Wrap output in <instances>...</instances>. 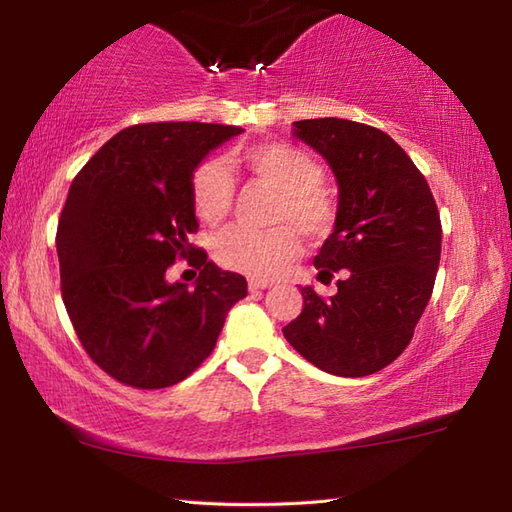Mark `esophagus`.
I'll return each mask as SVG.
<instances>
[{
	"instance_id": "34e87169",
	"label": "esophagus",
	"mask_w": 512,
	"mask_h": 512,
	"mask_svg": "<svg viewBox=\"0 0 512 512\" xmlns=\"http://www.w3.org/2000/svg\"><path fill=\"white\" fill-rule=\"evenodd\" d=\"M273 286V281H266V279H250L248 281V290L250 292H257V290H266Z\"/></svg>"
}]
</instances>
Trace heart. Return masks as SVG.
<instances>
[{
    "label": "heart",
    "instance_id": "b5f03b06",
    "mask_svg": "<svg viewBox=\"0 0 512 512\" xmlns=\"http://www.w3.org/2000/svg\"><path fill=\"white\" fill-rule=\"evenodd\" d=\"M231 165L279 191L273 220L277 226H233L215 239V262L253 279H273L301 253V235L330 237L339 224V200L323 184L317 158L288 143H255L231 154ZM189 195L195 215L206 224L224 222L235 204V180L222 160H202L191 171Z\"/></svg>",
    "mask_w": 512,
    "mask_h": 512
}]
</instances>
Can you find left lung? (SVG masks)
Returning <instances> with one entry per match:
<instances>
[{
  "label": "left lung",
  "instance_id": "8db88e82",
  "mask_svg": "<svg viewBox=\"0 0 512 512\" xmlns=\"http://www.w3.org/2000/svg\"><path fill=\"white\" fill-rule=\"evenodd\" d=\"M339 182V224L314 257L334 297L301 288L303 310L284 336L314 367L369 376L405 352L431 299L442 224L427 180L396 140L345 118L295 123Z\"/></svg>",
  "mask_w": 512,
  "mask_h": 512
}]
</instances>
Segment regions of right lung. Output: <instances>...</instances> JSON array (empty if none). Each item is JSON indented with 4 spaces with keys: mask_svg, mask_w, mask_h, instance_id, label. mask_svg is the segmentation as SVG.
Returning a JSON list of instances; mask_svg holds the SVG:
<instances>
[{
    "mask_svg": "<svg viewBox=\"0 0 512 512\" xmlns=\"http://www.w3.org/2000/svg\"><path fill=\"white\" fill-rule=\"evenodd\" d=\"M242 127L143 123L118 132L70 184L57 226L61 297L83 350L136 389L180 383L213 352L246 279L206 262L189 178ZM178 258L196 288L167 285Z\"/></svg>",
    "mask_w": 512,
    "mask_h": 512,
    "instance_id": "obj_1",
    "label": "right lung"
}]
</instances>
